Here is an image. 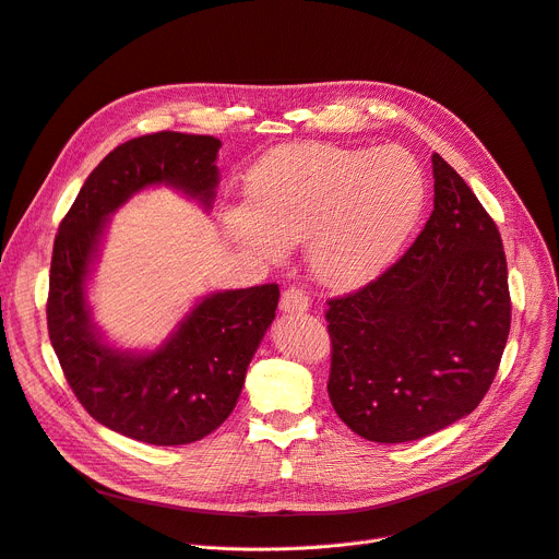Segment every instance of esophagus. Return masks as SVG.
<instances>
[{
	"label": "esophagus",
	"mask_w": 559,
	"mask_h": 559,
	"mask_svg": "<svg viewBox=\"0 0 559 559\" xmlns=\"http://www.w3.org/2000/svg\"><path fill=\"white\" fill-rule=\"evenodd\" d=\"M308 306H310V299L299 287H287L281 297L283 312H306Z\"/></svg>",
	"instance_id": "obj_1"
}]
</instances>
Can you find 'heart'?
<instances>
[{
  "mask_svg": "<svg viewBox=\"0 0 559 559\" xmlns=\"http://www.w3.org/2000/svg\"><path fill=\"white\" fill-rule=\"evenodd\" d=\"M425 207V176L397 148L293 143L262 157L249 176L247 203L224 214L233 241L264 260L285 245H306L312 278L352 289L379 276Z\"/></svg>",
  "mask_w": 559,
  "mask_h": 559,
  "instance_id": "1",
  "label": "heart"
}]
</instances>
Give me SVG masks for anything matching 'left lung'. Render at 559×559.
<instances>
[{
  "mask_svg": "<svg viewBox=\"0 0 559 559\" xmlns=\"http://www.w3.org/2000/svg\"><path fill=\"white\" fill-rule=\"evenodd\" d=\"M431 171L433 212L414 247L326 310L331 404L374 443L418 441L468 416L512 324L493 219L439 153Z\"/></svg>",
  "mask_w": 559,
  "mask_h": 559,
  "instance_id": "8db88e82",
  "label": "left lung"
}]
</instances>
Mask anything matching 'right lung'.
Returning a JSON list of instances; mask_svg holds the SVG:
<instances>
[{
	"instance_id": "right-lung-1",
	"label": "right lung",
	"mask_w": 559,
	"mask_h": 559,
	"mask_svg": "<svg viewBox=\"0 0 559 559\" xmlns=\"http://www.w3.org/2000/svg\"><path fill=\"white\" fill-rule=\"evenodd\" d=\"M222 141L157 132L118 145L93 168L55 239L47 329L63 374L100 425L151 445H187L219 427L278 306V285L210 293L155 349H123L93 322L88 283L109 216L151 187L212 210Z\"/></svg>"
}]
</instances>
